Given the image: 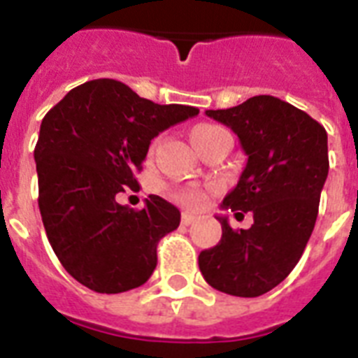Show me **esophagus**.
Listing matches in <instances>:
<instances>
[{
  "instance_id": "1",
  "label": "esophagus",
  "mask_w": 358,
  "mask_h": 358,
  "mask_svg": "<svg viewBox=\"0 0 358 358\" xmlns=\"http://www.w3.org/2000/svg\"><path fill=\"white\" fill-rule=\"evenodd\" d=\"M193 221H196V215H193V213H189V212L182 213V224H185V227H187V224H191Z\"/></svg>"
}]
</instances>
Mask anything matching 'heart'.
<instances>
[{"mask_svg": "<svg viewBox=\"0 0 358 358\" xmlns=\"http://www.w3.org/2000/svg\"><path fill=\"white\" fill-rule=\"evenodd\" d=\"M219 128V126H213V124H201V126H196L193 129V134H191V139H195L199 135L206 134L210 129ZM174 199L180 202V204H184L187 208H201L204 202H206V191L199 189V187H182V189L174 191Z\"/></svg>", "mask_w": 358, "mask_h": 358, "instance_id": "b5f03b06", "label": "heart"}]
</instances>
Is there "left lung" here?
<instances>
[{"instance_id":"1","label":"left lung","mask_w":358,"mask_h":358,"mask_svg":"<svg viewBox=\"0 0 358 358\" xmlns=\"http://www.w3.org/2000/svg\"><path fill=\"white\" fill-rule=\"evenodd\" d=\"M208 117L232 128L247 165L223 206L252 212L249 230L217 217L223 236L199 255L202 277L236 297H258L288 277L303 256L329 173L327 131L305 111L280 98H249Z\"/></svg>"}]
</instances>
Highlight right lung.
Instances as JSON below:
<instances>
[{
	"mask_svg": "<svg viewBox=\"0 0 358 358\" xmlns=\"http://www.w3.org/2000/svg\"><path fill=\"white\" fill-rule=\"evenodd\" d=\"M199 115L159 106L117 80L76 87L42 119L35 146L38 208L48 241L72 277L98 294H122L156 269L157 243L178 229V208L157 195L143 210L115 196L139 189L150 141Z\"/></svg>",
	"mask_w": 358,
	"mask_h": 358,
	"instance_id": "add662e5",
	"label": "right lung"
}]
</instances>
